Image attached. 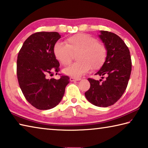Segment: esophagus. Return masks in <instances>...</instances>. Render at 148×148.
Listing matches in <instances>:
<instances>
[{"label": "esophagus", "instance_id": "34e87169", "mask_svg": "<svg viewBox=\"0 0 148 148\" xmlns=\"http://www.w3.org/2000/svg\"><path fill=\"white\" fill-rule=\"evenodd\" d=\"M70 80H71V82H76V81H79V80H80V79L76 78V77H70Z\"/></svg>", "mask_w": 148, "mask_h": 148}]
</instances>
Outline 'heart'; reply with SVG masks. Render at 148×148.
<instances>
[{
    "mask_svg": "<svg viewBox=\"0 0 148 148\" xmlns=\"http://www.w3.org/2000/svg\"><path fill=\"white\" fill-rule=\"evenodd\" d=\"M56 58L64 66L71 63L74 55L76 54L77 62L64 70L70 76L79 77L93 70L101 69L106 58V50L104 45L89 34L78 33L69 37L65 43L57 42L54 45Z\"/></svg>",
    "mask_w": 148,
    "mask_h": 148,
    "instance_id": "1",
    "label": "heart"
}]
</instances>
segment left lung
<instances>
[{
	"instance_id": "1",
	"label": "left lung",
	"mask_w": 148,
	"mask_h": 148,
	"mask_svg": "<svg viewBox=\"0 0 148 148\" xmlns=\"http://www.w3.org/2000/svg\"><path fill=\"white\" fill-rule=\"evenodd\" d=\"M99 37L107 51L106 58L96 75L107 77L88 78L91 87L85 92L87 101L95 106L108 107L121 98L126 89L131 73L132 62L128 47L117 34L100 31Z\"/></svg>"
}]
</instances>
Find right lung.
I'll list each match as a JSON object with an SVG mask.
<instances>
[{
    "instance_id": "right-lung-1",
    "label": "right lung",
    "mask_w": 148,
    "mask_h": 148,
    "mask_svg": "<svg viewBox=\"0 0 148 148\" xmlns=\"http://www.w3.org/2000/svg\"><path fill=\"white\" fill-rule=\"evenodd\" d=\"M61 37L57 32L32 34L24 42L17 56L19 87L27 101L38 110L51 109L58 105L70 82L67 76L59 79L47 78L53 72L59 71L53 47Z\"/></svg>"
}]
</instances>
